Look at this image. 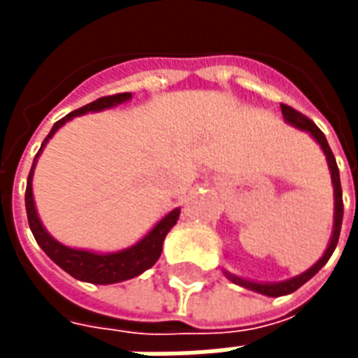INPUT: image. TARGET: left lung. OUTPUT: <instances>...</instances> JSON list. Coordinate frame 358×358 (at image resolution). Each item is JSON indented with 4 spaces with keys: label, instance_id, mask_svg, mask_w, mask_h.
<instances>
[{
    "label": "left lung",
    "instance_id": "8db88e82",
    "mask_svg": "<svg viewBox=\"0 0 358 358\" xmlns=\"http://www.w3.org/2000/svg\"><path fill=\"white\" fill-rule=\"evenodd\" d=\"M282 109V115H284V120L287 124H292L293 128L297 130H303L307 132L313 140L320 145V149L324 151L326 155V161H328V169H330V176H331V186H334V228H331V236L330 241H328V248L324 251V255L316 261L313 266L305 272H301L297 276L289 278V280H282V282H255V280H248V278L236 276L232 272H228L224 268V276L234 282L236 285H241L245 289H251V292L261 293V295H266V297H282V295H289L295 289H299L301 285L307 284L310 278L315 276L318 270L322 268L324 264L328 263V259L331 257V253L336 251V245H338L339 240V232H341V220H343V199H341V182H339V169L338 163H336V157L331 153L330 145H328V140L326 136L320 132V128L307 118L305 115H301L299 110L292 109L287 105H280Z\"/></svg>",
    "mask_w": 358,
    "mask_h": 358
}]
</instances>
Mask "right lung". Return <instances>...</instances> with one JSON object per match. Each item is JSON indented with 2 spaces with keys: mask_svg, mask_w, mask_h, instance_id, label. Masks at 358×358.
Instances as JSON below:
<instances>
[{
  "mask_svg": "<svg viewBox=\"0 0 358 358\" xmlns=\"http://www.w3.org/2000/svg\"><path fill=\"white\" fill-rule=\"evenodd\" d=\"M130 99H132L130 92L107 95V97H99L97 101L88 103L82 109L73 110L65 118H61L59 122L53 124L51 132L48 134V138L43 140L42 148L38 151V155L34 157L30 174H28L24 203H27V217L30 230L34 234L38 245L43 249V253L50 257L51 261L57 264V266L65 270L66 274H71V276L80 280V282L107 285L118 284V282H124V280H130V278L140 276L141 272L151 268L159 261L166 234L171 232L172 226L178 222L180 209L176 207L171 213H166L140 241H136L130 248L120 249V251H113V253H97V251H92V249L69 248L65 243L57 241L45 230V226L42 224V220L38 217L34 194H32V178H34V169L36 163H38V157L42 155V151L48 145V141L55 136V132H57L61 126H65L74 117H80V115H86V113H99V110L113 109V107H117L120 103L130 101Z\"/></svg>",
  "mask_w": 358,
  "mask_h": 358,
  "instance_id": "add662e5",
  "label": "right lung"
}]
</instances>
